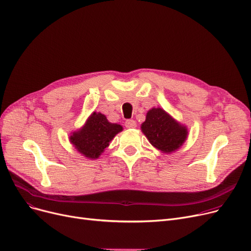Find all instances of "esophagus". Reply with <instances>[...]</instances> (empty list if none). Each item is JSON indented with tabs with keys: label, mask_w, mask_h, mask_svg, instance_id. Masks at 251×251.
Wrapping results in <instances>:
<instances>
[{
	"label": "esophagus",
	"mask_w": 251,
	"mask_h": 251,
	"mask_svg": "<svg viewBox=\"0 0 251 251\" xmlns=\"http://www.w3.org/2000/svg\"><path fill=\"white\" fill-rule=\"evenodd\" d=\"M125 126H126V128H128V129L135 128V127H136V122L134 121V120H127V121L125 122Z\"/></svg>",
	"instance_id": "esophagus-1"
}]
</instances>
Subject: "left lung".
I'll use <instances>...</instances> for the list:
<instances>
[{
    "label": "left lung",
    "mask_w": 251,
    "mask_h": 251,
    "mask_svg": "<svg viewBox=\"0 0 251 251\" xmlns=\"http://www.w3.org/2000/svg\"><path fill=\"white\" fill-rule=\"evenodd\" d=\"M140 128L151 145L166 154L178 150L188 137L187 127L179 124L161 107L150 110Z\"/></svg>",
    "instance_id": "1"
}]
</instances>
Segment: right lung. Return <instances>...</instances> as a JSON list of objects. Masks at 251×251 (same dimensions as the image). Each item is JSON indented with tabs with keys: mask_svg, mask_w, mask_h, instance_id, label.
Returning <instances> with one entry per match:
<instances>
[{
	"mask_svg": "<svg viewBox=\"0 0 251 251\" xmlns=\"http://www.w3.org/2000/svg\"><path fill=\"white\" fill-rule=\"evenodd\" d=\"M122 130L121 125L108 122L104 115L93 112L85 125L72 133L70 141L84 157L93 160L101 155L110 141Z\"/></svg>",
	"mask_w": 251,
	"mask_h": 251,
	"instance_id": "obj_1",
	"label": "right lung"
}]
</instances>
